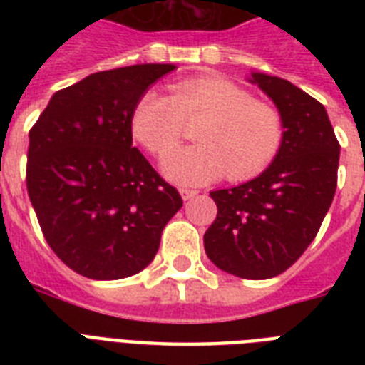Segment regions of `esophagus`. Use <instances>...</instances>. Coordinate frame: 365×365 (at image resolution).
<instances>
[{
  "mask_svg": "<svg viewBox=\"0 0 365 365\" xmlns=\"http://www.w3.org/2000/svg\"><path fill=\"white\" fill-rule=\"evenodd\" d=\"M199 193V191H195V189H180V195H182L183 200H189L193 199L195 195Z\"/></svg>",
  "mask_w": 365,
  "mask_h": 365,
  "instance_id": "1",
  "label": "esophagus"
}]
</instances>
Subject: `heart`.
Returning <instances> with one entry per match:
<instances>
[{"instance_id": "b5f03b06", "label": "heart", "mask_w": 365, "mask_h": 365, "mask_svg": "<svg viewBox=\"0 0 365 365\" xmlns=\"http://www.w3.org/2000/svg\"><path fill=\"white\" fill-rule=\"evenodd\" d=\"M172 94L148 91L132 110V134L149 153L168 157L195 126L197 145L165 163V174L182 185L222 178L242 182L257 176L277 159L284 142L282 117L271 104L223 77H193L174 83Z\"/></svg>"}]
</instances>
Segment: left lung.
<instances>
[{"label":"left lung","mask_w":365,"mask_h":365,"mask_svg":"<svg viewBox=\"0 0 365 365\" xmlns=\"http://www.w3.org/2000/svg\"><path fill=\"white\" fill-rule=\"evenodd\" d=\"M277 104L284 142L263 174L212 191L217 216L205 233L206 255L248 280L278 277L314 240L328 214L339 168V142L326 108L280 77L252 73Z\"/></svg>","instance_id":"obj_1"}]
</instances>
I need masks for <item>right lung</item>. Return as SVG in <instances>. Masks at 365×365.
Listing matches in <instances>:
<instances>
[{"label":"right lung","mask_w":365,"mask_h":365,"mask_svg":"<svg viewBox=\"0 0 365 365\" xmlns=\"http://www.w3.org/2000/svg\"><path fill=\"white\" fill-rule=\"evenodd\" d=\"M172 64L98 71L53 94L30 130L26 187L43 237L71 271L119 280L153 261L182 208L132 148V110Z\"/></svg>","instance_id":"right-lung-1"}]
</instances>
